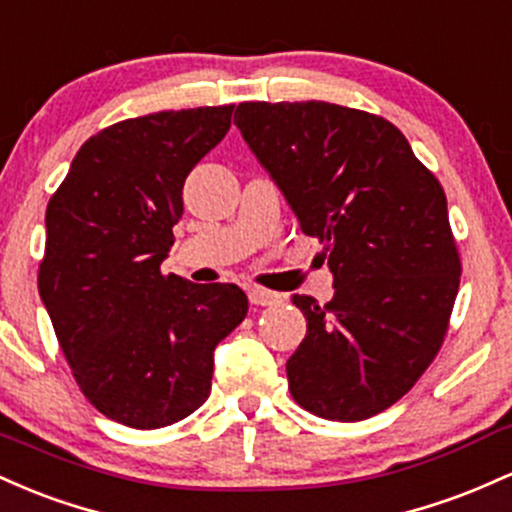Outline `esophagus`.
Here are the masks:
<instances>
[{
    "instance_id": "1",
    "label": "esophagus",
    "mask_w": 512,
    "mask_h": 512,
    "mask_svg": "<svg viewBox=\"0 0 512 512\" xmlns=\"http://www.w3.org/2000/svg\"><path fill=\"white\" fill-rule=\"evenodd\" d=\"M249 302L256 304V307H268V304L280 302V295L266 290V287H249Z\"/></svg>"
}]
</instances>
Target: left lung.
<instances>
[{
    "label": "left lung",
    "mask_w": 512,
    "mask_h": 512,
    "mask_svg": "<svg viewBox=\"0 0 512 512\" xmlns=\"http://www.w3.org/2000/svg\"><path fill=\"white\" fill-rule=\"evenodd\" d=\"M234 123L333 273L326 304L292 297L307 319L285 365L292 399L326 421H365L409 392L445 341L462 275L445 191L375 113L246 101Z\"/></svg>",
    "instance_id": "obj_1"
}]
</instances>
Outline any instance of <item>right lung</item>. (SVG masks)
I'll return each instance as SVG.
<instances>
[{"instance_id": "right-lung-1", "label": "right lung", "mask_w": 512, "mask_h": 512, "mask_svg": "<svg viewBox=\"0 0 512 512\" xmlns=\"http://www.w3.org/2000/svg\"><path fill=\"white\" fill-rule=\"evenodd\" d=\"M234 106L120 120L84 142L45 210L38 292L74 382L103 416L152 430L205 404L212 353L249 312L237 285L162 273L183 181Z\"/></svg>"}]
</instances>
